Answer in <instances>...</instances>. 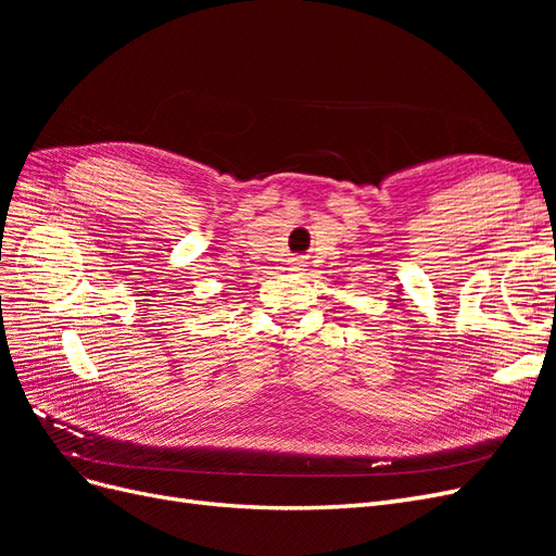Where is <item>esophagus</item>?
<instances>
[{
  "mask_svg": "<svg viewBox=\"0 0 556 556\" xmlns=\"http://www.w3.org/2000/svg\"><path fill=\"white\" fill-rule=\"evenodd\" d=\"M290 271H292V274H304V271H306V262L301 260V257L292 260V262H290Z\"/></svg>",
  "mask_w": 556,
  "mask_h": 556,
  "instance_id": "1",
  "label": "esophagus"
}]
</instances>
